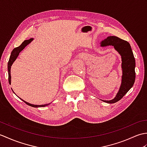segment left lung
<instances>
[{
  "label": "left lung",
  "mask_w": 147,
  "mask_h": 147,
  "mask_svg": "<svg viewBox=\"0 0 147 147\" xmlns=\"http://www.w3.org/2000/svg\"><path fill=\"white\" fill-rule=\"evenodd\" d=\"M108 45L113 46L121 55L122 59L121 67L123 69V76L119 92L115 98L111 100H102V101L109 104H113L120 100L134 85L136 77L135 70V59L130 44L127 41L117 36H110L103 40L101 43L102 47Z\"/></svg>",
  "instance_id": "8db88e82"
}]
</instances>
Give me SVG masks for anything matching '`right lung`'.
Returning <instances> with one entry per match:
<instances>
[{
  "instance_id": "obj_1",
  "label": "right lung",
  "mask_w": 147,
  "mask_h": 147,
  "mask_svg": "<svg viewBox=\"0 0 147 147\" xmlns=\"http://www.w3.org/2000/svg\"><path fill=\"white\" fill-rule=\"evenodd\" d=\"M33 40V38H30L29 40H24V41L21 43V45H20L19 47L16 48H14L13 50H12V51L11 52V54L10 57H9V60L8 62V64H7V69H8V74H9V77H8V79H9V84L11 85V65L13 64V62L15 61L16 59H17L18 56L20 54V53L21 51H23V50L24 49V47L27 45H28L29 43L32 41ZM12 89V88H11ZM12 92H13V90H12ZM20 98V97H19ZM21 100H22L21 98H20ZM24 103H26L27 105H28L30 106H32L33 107H45L47 105H49L50 104H45V105H33V104H31L30 103H28L26 102H25L23 100H22Z\"/></svg>"
}]
</instances>
